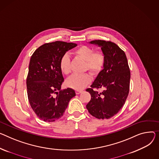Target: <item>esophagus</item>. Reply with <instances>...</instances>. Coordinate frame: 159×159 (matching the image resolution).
Wrapping results in <instances>:
<instances>
[{
	"label": "esophagus",
	"mask_w": 159,
	"mask_h": 159,
	"mask_svg": "<svg viewBox=\"0 0 159 159\" xmlns=\"http://www.w3.org/2000/svg\"><path fill=\"white\" fill-rule=\"evenodd\" d=\"M81 92H82V91H80V90H76V91H75L76 94H80Z\"/></svg>",
	"instance_id": "esophagus-1"
}]
</instances>
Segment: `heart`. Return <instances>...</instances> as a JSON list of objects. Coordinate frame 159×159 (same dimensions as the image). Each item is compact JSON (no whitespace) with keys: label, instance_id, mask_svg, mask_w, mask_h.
Here are the masks:
<instances>
[{"label":"heart","instance_id":"heart-1","mask_svg":"<svg viewBox=\"0 0 159 159\" xmlns=\"http://www.w3.org/2000/svg\"><path fill=\"white\" fill-rule=\"evenodd\" d=\"M74 54L86 61L85 70H88L92 75H97L103 70L105 56L102 51H95L94 49L87 45H81L73 51ZM59 68L64 75H68L71 71V60L70 57L65 54L59 61ZM91 79L88 73L74 74L69 77L66 84L68 87L75 90H80L91 82Z\"/></svg>","mask_w":159,"mask_h":159}]
</instances>
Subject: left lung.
<instances>
[{
	"instance_id": "1",
	"label": "left lung",
	"mask_w": 159,
	"mask_h": 159,
	"mask_svg": "<svg viewBox=\"0 0 159 159\" xmlns=\"http://www.w3.org/2000/svg\"><path fill=\"white\" fill-rule=\"evenodd\" d=\"M101 47L105 56L103 69L99 73L91 88L86 91L91 100L86 105L88 112L98 119H109L122 108L130 89V71L125 52L110 41L90 42ZM102 88L99 93L93 90Z\"/></svg>"
}]
</instances>
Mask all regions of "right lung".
Wrapping results in <instances>:
<instances>
[{
	"mask_svg": "<svg viewBox=\"0 0 159 159\" xmlns=\"http://www.w3.org/2000/svg\"><path fill=\"white\" fill-rule=\"evenodd\" d=\"M76 43L57 41L38 47L32 55L27 77V96L31 108L44 121L53 122L63 116L75 92L61 90L64 82L59 68L61 57Z\"/></svg>",
	"mask_w": 159,
	"mask_h": 159,
	"instance_id": "1",
	"label": "right lung"
}]
</instances>
